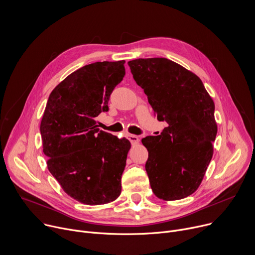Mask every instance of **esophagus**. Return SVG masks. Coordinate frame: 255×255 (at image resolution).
<instances>
[{
  "label": "esophagus",
  "mask_w": 255,
  "mask_h": 255,
  "mask_svg": "<svg viewBox=\"0 0 255 255\" xmlns=\"http://www.w3.org/2000/svg\"><path fill=\"white\" fill-rule=\"evenodd\" d=\"M127 137H128V139L130 140V142H131L132 144H137V143L139 142V137H138L137 135L128 134V135H127Z\"/></svg>",
  "instance_id": "1"
}]
</instances>
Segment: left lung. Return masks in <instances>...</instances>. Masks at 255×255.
I'll return each mask as SVG.
<instances>
[{
  "label": "left lung",
  "mask_w": 255,
  "mask_h": 255,
  "mask_svg": "<svg viewBox=\"0 0 255 255\" xmlns=\"http://www.w3.org/2000/svg\"><path fill=\"white\" fill-rule=\"evenodd\" d=\"M128 65L157 120L168 124L160 135L142 139L152 192L164 201L184 199L197 191L213 156L214 102L198 76L167 58H138Z\"/></svg>",
  "instance_id": "left-lung-1"
}]
</instances>
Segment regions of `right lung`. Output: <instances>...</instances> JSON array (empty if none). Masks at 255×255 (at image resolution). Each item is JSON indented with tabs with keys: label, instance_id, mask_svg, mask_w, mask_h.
I'll use <instances>...</instances> for the list:
<instances>
[{
	"label": "right lung",
	"instance_id": "right-lung-1",
	"mask_svg": "<svg viewBox=\"0 0 255 255\" xmlns=\"http://www.w3.org/2000/svg\"><path fill=\"white\" fill-rule=\"evenodd\" d=\"M125 60L81 67L49 95L40 124L47 167L62 190L86 205H103L121 194L131 144L98 128L96 118L125 76Z\"/></svg>",
	"mask_w": 255,
	"mask_h": 255
}]
</instances>
